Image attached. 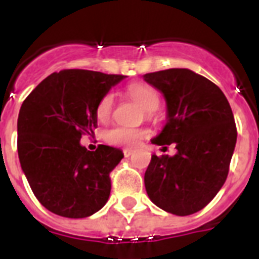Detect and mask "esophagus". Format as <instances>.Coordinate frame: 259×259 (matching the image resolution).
Wrapping results in <instances>:
<instances>
[{
	"label": "esophagus",
	"instance_id": "esophagus-1",
	"mask_svg": "<svg viewBox=\"0 0 259 259\" xmlns=\"http://www.w3.org/2000/svg\"><path fill=\"white\" fill-rule=\"evenodd\" d=\"M123 154H124V157H130V155L132 154V150H128V149H125L124 152H123Z\"/></svg>",
	"mask_w": 259,
	"mask_h": 259
}]
</instances>
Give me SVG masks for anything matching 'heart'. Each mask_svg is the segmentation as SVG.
Returning a JSON list of instances; mask_svg holds the SVG:
<instances>
[{
  "label": "heart",
  "instance_id": "heart-1",
  "mask_svg": "<svg viewBox=\"0 0 259 259\" xmlns=\"http://www.w3.org/2000/svg\"><path fill=\"white\" fill-rule=\"evenodd\" d=\"M128 97H131L136 102L141 105L144 110L148 113V116L152 115L155 110L159 107L161 104V97L157 89L152 85H148L145 83H132L125 89ZM114 109V96L111 93H107L98 102L97 109H96V115L98 120L107 122L111 116ZM148 132L145 130H137V128L128 127H114L105 134V140L111 145L124 146V148H134L139 145Z\"/></svg>",
  "mask_w": 259,
  "mask_h": 259
}]
</instances>
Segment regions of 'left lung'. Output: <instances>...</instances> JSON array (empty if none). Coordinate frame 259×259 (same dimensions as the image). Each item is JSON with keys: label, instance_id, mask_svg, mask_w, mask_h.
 Here are the masks:
<instances>
[{"label": "left lung", "instance_id": "left-lung-1", "mask_svg": "<svg viewBox=\"0 0 259 259\" xmlns=\"http://www.w3.org/2000/svg\"><path fill=\"white\" fill-rule=\"evenodd\" d=\"M144 80L167 104V123L152 143L174 144L178 150L174 157L152 155L144 176L146 193L164 211L194 214L227 179L237 139L232 110L218 85L188 68L150 72Z\"/></svg>", "mask_w": 259, "mask_h": 259}]
</instances>
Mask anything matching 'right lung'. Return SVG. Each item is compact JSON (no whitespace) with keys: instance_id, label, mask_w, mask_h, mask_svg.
Masks as SVG:
<instances>
[{"instance_id":"obj_1","label":"right lung","mask_w":259,"mask_h":259,"mask_svg":"<svg viewBox=\"0 0 259 259\" xmlns=\"http://www.w3.org/2000/svg\"><path fill=\"white\" fill-rule=\"evenodd\" d=\"M124 75L89 70L53 72L23 101L18 116V155L32 192L49 211L87 218L104 207L110 172L122 150L80 145L97 128L98 102Z\"/></svg>"}]
</instances>
